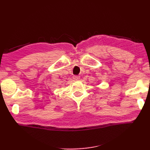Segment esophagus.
Segmentation results:
<instances>
[{
    "mask_svg": "<svg viewBox=\"0 0 150 150\" xmlns=\"http://www.w3.org/2000/svg\"><path fill=\"white\" fill-rule=\"evenodd\" d=\"M73 79H74L75 80H79L80 79V77H79V76L76 75V76H74V77H73Z\"/></svg>",
    "mask_w": 150,
    "mask_h": 150,
    "instance_id": "esophagus-1",
    "label": "esophagus"
}]
</instances>
